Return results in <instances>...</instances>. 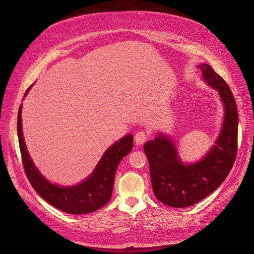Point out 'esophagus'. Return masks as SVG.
<instances>
[{
    "instance_id": "34e87169",
    "label": "esophagus",
    "mask_w": 254,
    "mask_h": 254,
    "mask_svg": "<svg viewBox=\"0 0 254 254\" xmlns=\"http://www.w3.org/2000/svg\"><path fill=\"white\" fill-rule=\"evenodd\" d=\"M147 138H148V134L146 132L141 131V130L137 131L134 135V141L137 144H142L144 141L147 140Z\"/></svg>"
}]
</instances>
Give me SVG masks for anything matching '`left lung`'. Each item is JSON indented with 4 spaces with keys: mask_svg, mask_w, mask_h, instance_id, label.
Here are the masks:
<instances>
[{
    "mask_svg": "<svg viewBox=\"0 0 254 254\" xmlns=\"http://www.w3.org/2000/svg\"><path fill=\"white\" fill-rule=\"evenodd\" d=\"M204 81L219 93L224 106V120L214 146L198 162L184 164L169 135L159 133L143 146L156 198L171 207L192 206L209 196L226 179L237 153V106L225 80L208 64L198 66Z\"/></svg>",
    "mask_w": 254,
    "mask_h": 254,
    "instance_id": "1",
    "label": "left lung"
}]
</instances>
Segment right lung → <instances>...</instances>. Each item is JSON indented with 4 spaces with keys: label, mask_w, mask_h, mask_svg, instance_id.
Masks as SVG:
<instances>
[{
    "label": "right lung",
    "mask_w": 254,
    "mask_h": 254,
    "mask_svg": "<svg viewBox=\"0 0 254 254\" xmlns=\"http://www.w3.org/2000/svg\"><path fill=\"white\" fill-rule=\"evenodd\" d=\"M32 85L27 89L24 97ZM22 104L18 112V138L23 166L34 190L45 201L57 209L69 214H86L94 212L111 200L115 176L119 164L133 146L132 134H127L108 148L93 172L81 183L74 186L52 184L36 168L27 151L22 131Z\"/></svg>",
    "instance_id": "right-lung-1"
}]
</instances>
